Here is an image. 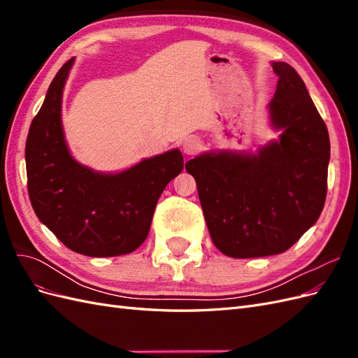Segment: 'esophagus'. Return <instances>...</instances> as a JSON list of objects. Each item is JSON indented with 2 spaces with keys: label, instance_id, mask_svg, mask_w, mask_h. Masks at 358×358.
Listing matches in <instances>:
<instances>
[{
  "label": "esophagus",
  "instance_id": "34e87169",
  "mask_svg": "<svg viewBox=\"0 0 358 358\" xmlns=\"http://www.w3.org/2000/svg\"><path fill=\"white\" fill-rule=\"evenodd\" d=\"M200 149H201L200 138H197V137H187L185 140H183L182 150H183V154H185V155H188V157L196 155V154L200 152Z\"/></svg>",
  "mask_w": 358,
  "mask_h": 358
}]
</instances>
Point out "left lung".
Segmentation results:
<instances>
[{"label": "left lung", "mask_w": 358, "mask_h": 358, "mask_svg": "<svg viewBox=\"0 0 358 358\" xmlns=\"http://www.w3.org/2000/svg\"><path fill=\"white\" fill-rule=\"evenodd\" d=\"M279 76L268 124L279 133L252 150H208L187 162L215 246L231 258L282 254L315 224L327 196V127L297 71Z\"/></svg>", "instance_id": "8db88e82"}]
</instances>
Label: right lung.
<instances>
[{"label": "right lung", "mask_w": 358, "mask_h": 358, "mask_svg": "<svg viewBox=\"0 0 358 358\" xmlns=\"http://www.w3.org/2000/svg\"><path fill=\"white\" fill-rule=\"evenodd\" d=\"M74 59L53 78L25 146L28 194L37 218L71 251L116 257L148 237L159 196L183 170L182 152L143 158L121 171H96L71 155L62 125V94Z\"/></svg>", "instance_id": "right-lung-1"}]
</instances>
